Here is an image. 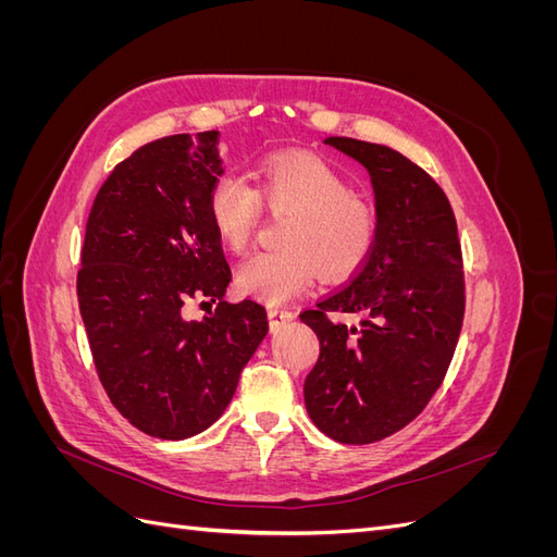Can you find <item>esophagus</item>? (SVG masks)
<instances>
[{
    "mask_svg": "<svg viewBox=\"0 0 557 557\" xmlns=\"http://www.w3.org/2000/svg\"><path fill=\"white\" fill-rule=\"evenodd\" d=\"M293 318H295V313L288 309H269V325H272V330H278L281 325L290 323Z\"/></svg>",
    "mask_w": 557,
    "mask_h": 557,
    "instance_id": "34e87169",
    "label": "esophagus"
}]
</instances>
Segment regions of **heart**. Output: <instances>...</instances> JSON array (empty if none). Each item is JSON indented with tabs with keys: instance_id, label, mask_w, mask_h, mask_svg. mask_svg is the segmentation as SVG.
Returning a JSON list of instances; mask_svg holds the SVG:
<instances>
[{
	"instance_id": "obj_1",
	"label": "heart",
	"mask_w": 557,
	"mask_h": 557,
	"mask_svg": "<svg viewBox=\"0 0 557 557\" xmlns=\"http://www.w3.org/2000/svg\"><path fill=\"white\" fill-rule=\"evenodd\" d=\"M258 190L246 176L225 172L207 197L209 221L230 250L250 244L260 221V199L276 211H290L283 227L281 250L250 256L237 272V288L267 305H281L318 278L350 276L364 264L376 242V213L352 195L350 183L315 156L285 150L256 166Z\"/></svg>"
}]
</instances>
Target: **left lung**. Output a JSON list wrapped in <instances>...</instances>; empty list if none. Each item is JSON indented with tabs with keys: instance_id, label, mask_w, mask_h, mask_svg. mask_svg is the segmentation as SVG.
<instances>
[{
	"instance_id": "obj_1",
	"label": "left lung",
	"mask_w": 557,
	"mask_h": 557,
	"mask_svg": "<svg viewBox=\"0 0 557 557\" xmlns=\"http://www.w3.org/2000/svg\"><path fill=\"white\" fill-rule=\"evenodd\" d=\"M325 144L367 170L376 242L346 288L299 315L320 339L305 404L330 440L372 444L409 425L446 376L465 315L458 225L444 190L399 150L348 137ZM327 310L363 320L332 324Z\"/></svg>"
}]
</instances>
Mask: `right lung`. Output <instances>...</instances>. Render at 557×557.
Returning <instances> with one entry per match:
<instances>
[{
  "label": "right lung",
  "mask_w": 557,
  "mask_h": 557,
  "mask_svg": "<svg viewBox=\"0 0 557 557\" xmlns=\"http://www.w3.org/2000/svg\"><path fill=\"white\" fill-rule=\"evenodd\" d=\"M221 174L218 129L150 141L111 172L86 225L76 288L99 381L158 440L211 428L269 330L258 301H223L232 272L207 211ZM193 296L218 298L216 313L185 321Z\"/></svg>",
  "instance_id": "obj_1"
}]
</instances>
